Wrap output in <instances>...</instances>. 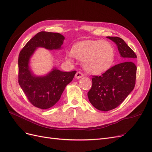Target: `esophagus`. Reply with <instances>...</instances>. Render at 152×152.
Masks as SVG:
<instances>
[{"instance_id":"obj_1","label":"esophagus","mask_w":152,"mask_h":152,"mask_svg":"<svg viewBox=\"0 0 152 152\" xmlns=\"http://www.w3.org/2000/svg\"><path fill=\"white\" fill-rule=\"evenodd\" d=\"M84 75V74L83 73H82V72H77L76 73V74H75V78L76 79H80V78H82V77H83Z\"/></svg>"}]
</instances>
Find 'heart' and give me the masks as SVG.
I'll list each match as a JSON object with an SVG mask.
<instances>
[{
	"label": "heart",
	"instance_id": "heart-1",
	"mask_svg": "<svg viewBox=\"0 0 152 152\" xmlns=\"http://www.w3.org/2000/svg\"><path fill=\"white\" fill-rule=\"evenodd\" d=\"M71 53L73 57L82 61L87 72L93 74L108 70L115 59V50L112 44L102 40L78 42L73 45Z\"/></svg>",
	"mask_w": 152,
	"mask_h": 152
}]
</instances>
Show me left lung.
I'll list each match as a JSON object with an SVG mask.
<instances>
[{"instance_id": "8db88e82", "label": "left lung", "mask_w": 152, "mask_h": 152, "mask_svg": "<svg viewBox=\"0 0 152 152\" xmlns=\"http://www.w3.org/2000/svg\"><path fill=\"white\" fill-rule=\"evenodd\" d=\"M116 44L122 63L112 66L102 75L93 76V85L87 93L90 103L101 111L107 112L120 105L134 89L137 58L124 40L118 37H107Z\"/></svg>"}]
</instances>
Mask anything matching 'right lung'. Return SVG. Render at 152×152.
Instances as JSON below:
<instances>
[{
    "instance_id": "add662e5",
    "label": "right lung",
    "mask_w": 152,
    "mask_h": 152,
    "mask_svg": "<svg viewBox=\"0 0 152 152\" xmlns=\"http://www.w3.org/2000/svg\"><path fill=\"white\" fill-rule=\"evenodd\" d=\"M64 39V36L59 33L40 31L20 51L18 58V82L29 102L35 107L48 109L54 106L77 72H62L54 68L47 75L36 76L30 68V59L37 48L60 49Z\"/></svg>"
}]
</instances>
